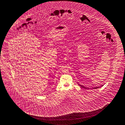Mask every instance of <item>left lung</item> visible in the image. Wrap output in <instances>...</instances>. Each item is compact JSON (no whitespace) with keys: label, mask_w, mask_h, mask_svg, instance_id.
<instances>
[{"label":"left lung","mask_w":125,"mask_h":125,"mask_svg":"<svg viewBox=\"0 0 125 125\" xmlns=\"http://www.w3.org/2000/svg\"><path fill=\"white\" fill-rule=\"evenodd\" d=\"M78 83V84L81 87H82V88H84V89H89V88H87V87H85L84 86H83V85H81V84H80L79 83ZM103 85H101V86H99V87H94V88H90V89H97V88H100V87H101L102 86H103Z\"/></svg>","instance_id":"obj_1"}]
</instances>
